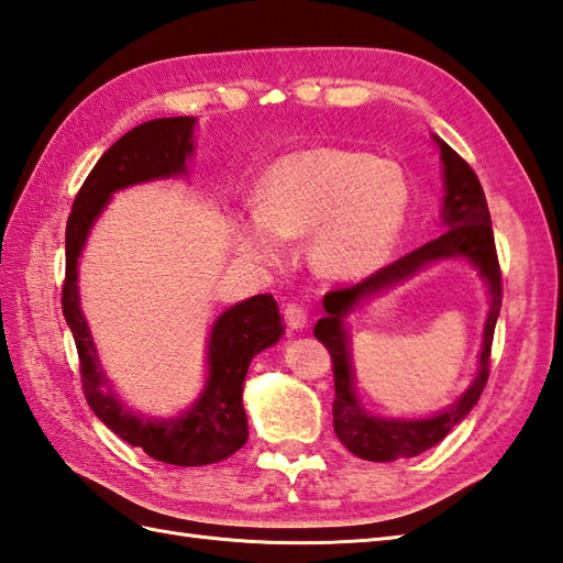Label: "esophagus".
Wrapping results in <instances>:
<instances>
[{
	"label": "esophagus",
	"mask_w": 563,
	"mask_h": 563,
	"mask_svg": "<svg viewBox=\"0 0 563 563\" xmlns=\"http://www.w3.org/2000/svg\"><path fill=\"white\" fill-rule=\"evenodd\" d=\"M283 317L285 324H288L292 331L305 329L307 327V307L300 302H288L283 307Z\"/></svg>",
	"instance_id": "1"
}]
</instances>
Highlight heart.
<instances>
[{
    "label": "heart",
    "mask_w": 563,
    "mask_h": 563,
    "mask_svg": "<svg viewBox=\"0 0 563 563\" xmlns=\"http://www.w3.org/2000/svg\"><path fill=\"white\" fill-rule=\"evenodd\" d=\"M409 202L411 181L397 162L336 147L297 152L263 176L261 212L242 222L239 244L249 256L278 263L285 239L314 232V266L331 278H355L385 263Z\"/></svg>",
    "instance_id": "heart-1"
}]
</instances>
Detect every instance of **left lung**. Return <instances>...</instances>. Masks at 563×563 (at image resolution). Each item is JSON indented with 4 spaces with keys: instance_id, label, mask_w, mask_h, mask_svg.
Masks as SVG:
<instances>
[{
    "instance_id": "left-lung-1",
    "label": "left lung",
    "mask_w": 563,
    "mask_h": 563,
    "mask_svg": "<svg viewBox=\"0 0 563 563\" xmlns=\"http://www.w3.org/2000/svg\"><path fill=\"white\" fill-rule=\"evenodd\" d=\"M438 145L442 164H445V208H442V222H445L448 230L440 236L430 239L428 244L418 246L406 256L389 263V266L367 275L365 280L349 285V288H333L331 292H327V314L314 327V336L327 345L333 363V387H336V397H333V433H336V438L353 454L369 462L416 457V454L438 445L474 409V404L479 401L488 379V369H492L494 329L500 312V300H504V283H500L492 214H488L484 188L472 166L448 142L438 140ZM450 255L470 257L481 268L489 285V294L493 295L485 328L481 373L471 389L450 410L433 419H422L421 422H389L388 419L369 417L354 397L352 366L347 353V338L342 329V317L363 296L408 277L430 260Z\"/></svg>"
}]
</instances>
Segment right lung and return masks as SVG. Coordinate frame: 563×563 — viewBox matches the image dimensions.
<instances>
[{"instance_id":"obj_1","label":"right lung","mask_w":563,"mask_h":563,"mask_svg":"<svg viewBox=\"0 0 563 563\" xmlns=\"http://www.w3.org/2000/svg\"><path fill=\"white\" fill-rule=\"evenodd\" d=\"M194 125L196 121L188 115L157 118L125 133L103 152L81 184L65 230L63 314L79 353L84 399L118 438L147 452L152 460L178 466L222 462L246 442L244 377L251 357L283 336L278 302L273 295H256L227 309L212 327L210 377L194 409L172 421H147L123 409L115 394L103 387L106 377L99 369L97 349L79 309L77 258L113 190L186 172V159L194 152Z\"/></svg>"}]
</instances>
